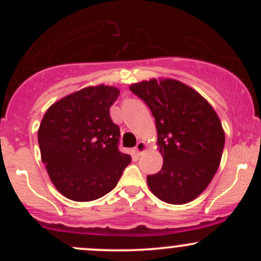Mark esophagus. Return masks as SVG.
Here are the masks:
<instances>
[{
  "label": "esophagus",
  "instance_id": "obj_1",
  "mask_svg": "<svg viewBox=\"0 0 261 261\" xmlns=\"http://www.w3.org/2000/svg\"><path fill=\"white\" fill-rule=\"evenodd\" d=\"M134 151L137 155H141L143 152L147 151V145H146V142H143V141H140V142H137L136 147L134 148Z\"/></svg>",
  "mask_w": 261,
  "mask_h": 261
}]
</instances>
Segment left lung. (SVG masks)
Masks as SVG:
<instances>
[{
  "label": "left lung",
  "mask_w": 261,
  "mask_h": 261,
  "mask_svg": "<svg viewBox=\"0 0 261 261\" xmlns=\"http://www.w3.org/2000/svg\"><path fill=\"white\" fill-rule=\"evenodd\" d=\"M130 91L151 109L163 155L162 169L147 176L149 190L167 203L193 201L220 167L224 131L217 113L195 89L173 79L142 81Z\"/></svg>",
  "instance_id": "left-lung-1"
}]
</instances>
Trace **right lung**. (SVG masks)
Masks as SVG:
<instances>
[{
  "instance_id": "right-lung-1",
  "label": "right lung",
  "mask_w": 261,
  "mask_h": 261,
  "mask_svg": "<svg viewBox=\"0 0 261 261\" xmlns=\"http://www.w3.org/2000/svg\"><path fill=\"white\" fill-rule=\"evenodd\" d=\"M120 91L89 86L55 101L38 130L41 161L62 195L93 201L118 184L131 155L118 149L120 128L109 109Z\"/></svg>"
}]
</instances>
